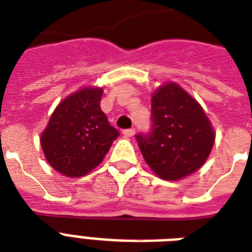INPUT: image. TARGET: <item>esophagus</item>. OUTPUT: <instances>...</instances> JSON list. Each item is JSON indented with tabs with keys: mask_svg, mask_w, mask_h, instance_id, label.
Returning a JSON list of instances; mask_svg holds the SVG:
<instances>
[{
	"mask_svg": "<svg viewBox=\"0 0 252 252\" xmlns=\"http://www.w3.org/2000/svg\"><path fill=\"white\" fill-rule=\"evenodd\" d=\"M134 134H135V130H134V128H126V130H124V135L127 136V138H131Z\"/></svg>",
	"mask_w": 252,
	"mask_h": 252,
	"instance_id": "obj_1",
	"label": "esophagus"
}]
</instances>
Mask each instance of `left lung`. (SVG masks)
<instances>
[{"mask_svg":"<svg viewBox=\"0 0 252 252\" xmlns=\"http://www.w3.org/2000/svg\"><path fill=\"white\" fill-rule=\"evenodd\" d=\"M151 131L136 134L144 160L164 180H180L204 164L214 130L201 105L177 84L159 87L151 98Z\"/></svg>","mask_w":252,"mask_h":252,"instance_id":"obj_1","label":"left lung"}]
</instances>
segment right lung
Wrapping results in <instances>:
<instances>
[{"label": "right lung", "instance_id": "1", "mask_svg": "<svg viewBox=\"0 0 252 252\" xmlns=\"http://www.w3.org/2000/svg\"><path fill=\"white\" fill-rule=\"evenodd\" d=\"M101 88H83L63 99L42 132L47 161L64 176L81 177L108 154L120 131L101 110Z\"/></svg>", "mask_w": 252, "mask_h": 252}]
</instances>
